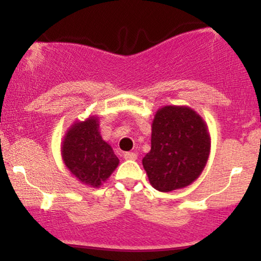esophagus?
<instances>
[{"label":"esophagus","mask_w":261,"mask_h":261,"mask_svg":"<svg viewBox=\"0 0 261 261\" xmlns=\"http://www.w3.org/2000/svg\"><path fill=\"white\" fill-rule=\"evenodd\" d=\"M124 158L126 161H135V160H137V154L134 153V152H125Z\"/></svg>","instance_id":"34e87169"}]
</instances>
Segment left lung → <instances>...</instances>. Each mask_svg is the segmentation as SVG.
Segmentation results:
<instances>
[{
  "instance_id": "8db88e82",
  "label": "left lung",
  "mask_w": 261,
  "mask_h": 261,
  "mask_svg": "<svg viewBox=\"0 0 261 261\" xmlns=\"http://www.w3.org/2000/svg\"><path fill=\"white\" fill-rule=\"evenodd\" d=\"M210 147L207 125L195 110L161 108L152 122L151 151L142 160L151 185L162 193L190 185L205 168Z\"/></svg>"
}]
</instances>
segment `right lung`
<instances>
[{
  "instance_id": "add662e5",
  "label": "right lung",
  "mask_w": 261,
  "mask_h": 261,
  "mask_svg": "<svg viewBox=\"0 0 261 261\" xmlns=\"http://www.w3.org/2000/svg\"><path fill=\"white\" fill-rule=\"evenodd\" d=\"M98 122L97 116L73 122L61 147L68 170L83 184L93 188H99L119 164L112 146L101 139Z\"/></svg>"
}]
</instances>
